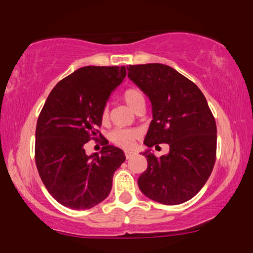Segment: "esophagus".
Here are the masks:
<instances>
[{
	"instance_id": "34e87169",
	"label": "esophagus",
	"mask_w": 253,
	"mask_h": 253,
	"mask_svg": "<svg viewBox=\"0 0 253 253\" xmlns=\"http://www.w3.org/2000/svg\"><path fill=\"white\" fill-rule=\"evenodd\" d=\"M125 156H126V158L128 159L132 156H134V152H132V151H125Z\"/></svg>"
}]
</instances>
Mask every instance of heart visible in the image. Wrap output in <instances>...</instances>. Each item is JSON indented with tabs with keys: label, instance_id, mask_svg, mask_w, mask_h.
I'll return each mask as SVG.
<instances>
[{
	"label": "heart",
	"instance_id": "obj_1",
	"mask_svg": "<svg viewBox=\"0 0 253 253\" xmlns=\"http://www.w3.org/2000/svg\"><path fill=\"white\" fill-rule=\"evenodd\" d=\"M123 100L130 109L135 110L138 107L145 106V97L140 90L135 88H128L123 92ZM101 119L102 121H107L108 119V108L104 107L101 112ZM140 132L135 128H115L110 132L109 140L118 146L124 149H129L133 146L134 141L139 138Z\"/></svg>",
	"mask_w": 253,
	"mask_h": 253
}]
</instances>
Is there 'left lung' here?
Masks as SVG:
<instances>
[{
	"mask_svg": "<svg viewBox=\"0 0 253 253\" xmlns=\"http://www.w3.org/2000/svg\"><path fill=\"white\" fill-rule=\"evenodd\" d=\"M127 71L152 104L144 144L170 146L159 158L143 153L147 169L138 178L139 189L163 205L188 201L207 182L216 158V125L207 100L195 83L164 64L129 65Z\"/></svg>",
	"mask_w": 253,
	"mask_h": 253,
	"instance_id": "left-lung-1",
	"label": "left lung"
}]
</instances>
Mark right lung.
<instances>
[{
	"label": "right lung",
	"mask_w": 253,
	"mask_h": 253,
	"mask_svg": "<svg viewBox=\"0 0 253 253\" xmlns=\"http://www.w3.org/2000/svg\"><path fill=\"white\" fill-rule=\"evenodd\" d=\"M126 76L125 66H84L63 78L43 104L36 128V164L56 201L89 210L112 189L113 175L126 157L104 144L101 155L86 156L84 144L102 139L101 112L110 92Z\"/></svg>",
	"instance_id": "obj_1"
}]
</instances>
